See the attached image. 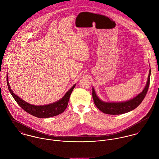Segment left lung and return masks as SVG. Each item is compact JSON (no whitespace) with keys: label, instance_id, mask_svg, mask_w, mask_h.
Masks as SVG:
<instances>
[{"label":"left lung","instance_id":"left-lung-1","mask_svg":"<svg viewBox=\"0 0 159 159\" xmlns=\"http://www.w3.org/2000/svg\"><path fill=\"white\" fill-rule=\"evenodd\" d=\"M151 69L149 70L147 83L143 91L134 98L123 102H105L102 101L97 95L92 88V97L95 106L102 112L108 114H120L126 113L135 109L144 98L149 88L150 83Z\"/></svg>","mask_w":159,"mask_h":159}]
</instances>
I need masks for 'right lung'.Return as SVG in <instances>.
Returning <instances> with one entry per match:
<instances>
[{
    "label": "right lung",
    "mask_w": 159,
    "mask_h": 159,
    "mask_svg": "<svg viewBox=\"0 0 159 159\" xmlns=\"http://www.w3.org/2000/svg\"><path fill=\"white\" fill-rule=\"evenodd\" d=\"M7 82L8 90L17 103L27 113L39 118H48L62 113L67 107L70 95L76 85L74 84L71 89L66 92L64 96L57 102L49 105L39 106L27 103L13 92L9 85L8 75H7Z\"/></svg>",
    "instance_id": "add662e5"
}]
</instances>
